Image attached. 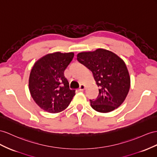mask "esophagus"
<instances>
[{"mask_svg": "<svg viewBox=\"0 0 157 157\" xmlns=\"http://www.w3.org/2000/svg\"><path fill=\"white\" fill-rule=\"evenodd\" d=\"M86 86L83 85V84H80V86L79 87V91H83L85 90Z\"/></svg>", "mask_w": 157, "mask_h": 157, "instance_id": "obj_1", "label": "esophagus"}]
</instances>
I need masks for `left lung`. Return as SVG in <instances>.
<instances>
[{"label": "left lung", "mask_w": 157, "mask_h": 157, "mask_svg": "<svg viewBox=\"0 0 157 157\" xmlns=\"http://www.w3.org/2000/svg\"><path fill=\"white\" fill-rule=\"evenodd\" d=\"M77 59L91 71L99 87L98 98L90 100L91 107L108 113L121 105L130 88V76L123 60L102 48L79 53Z\"/></svg>", "instance_id": "8db88e82"}]
</instances>
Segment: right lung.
<instances>
[{"mask_svg":"<svg viewBox=\"0 0 157 157\" xmlns=\"http://www.w3.org/2000/svg\"><path fill=\"white\" fill-rule=\"evenodd\" d=\"M73 52H55L34 63L29 78V90L36 103L47 112L59 113L66 109L75 95L64 70L74 58Z\"/></svg>","mask_w":157,"mask_h":157,"instance_id":"right-lung-1","label":"right lung"}]
</instances>
